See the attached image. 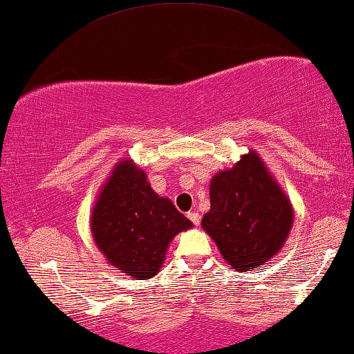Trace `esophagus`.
Segmentation results:
<instances>
[{"instance_id":"obj_1","label":"esophagus","mask_w":354,"mask_h":354,"mask_svg":"<svg viewBox=\"0 0 354 354\" xmlns=\"http://www.w3.org/2000/svg\"><path fill=\"white\" fill-rule=\"evenodd\" d=\"M188 218L192 220V222L198 227V225H199V220H201V215H199L196 211H192V212H188Z\"/></svg>"}]
</instances>
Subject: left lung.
Wrapping results in <instances>:
<instances>
[{"label":"left lung","mask_w":354,"mask_h":354,"mask_svg":"<svg viewBox=\"0 0 354 354\" xmlns=\"http://www.w3.org/2000/svg\"><path fill=\"white\" fill-rule=\"evenodd\" d=\"M209 196L211 211L201 227L233 270L260 268L288 241L294 209L254 150L215 174Z\"/></svg>","instance_id":"1"}]
</instances>
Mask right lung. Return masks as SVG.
<instances>
[{"mask_svg":"<svg viewBox=\"0 0 354 354\" xmlns=\"http://www.w3.org/2000/svg\"><path fill=\"white\" fill-rule=\"evenodd\" d=\"M193 223L167 198L153 192L147 174L132 160L115 166L91 214L94 243L110 265L132 278H153L167 245Z\"/></svg>","mask_w":354,"mask_h":354,"instance_id":"right-lung-1","label":"right lung"}]
</instances>
